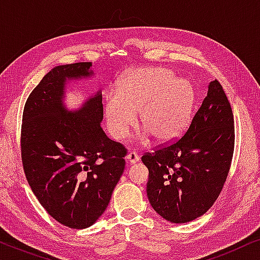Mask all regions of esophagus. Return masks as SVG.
Here are the masks:
<instances>
[{
	"mask_svg": "<svg viewBox=\"0 0 260 260\" xmlns=\"http://www.w3.org/2000/svg\"><path fill=\"white\" fill-rule=\"evenodd\" d=\"M140 161V156H138L135 151H131L126 155V163L127 165H135V163Z\"/></svg>",
	"mask_w": 260,
	"mask_h": 260,
	"instance_id": "34e87169",
	"label": "esophagus"
}]
</instances>
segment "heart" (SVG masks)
I'll return each mask as SVG.
<instances>
[{
  "mask_svg": "<svg viewBox=\"0 0 260 260\" xmlns=\"http://www.w3.org/2000/svg\"><path fill=\"white\" fill-rule=\"evenodd\" d=\"M194 102L190 81L179 79L172 71L156 67L134 70L120 78L116 95L105 99L106 126L115 140H123L135 125L138 112L140 127L158 143H167L186 130Z\"/></svg>",
  "mask_w": 260,
  "mask_h": 260,
  "instance_id": "heart-1",
  "label": "heart"
}]
</instances>
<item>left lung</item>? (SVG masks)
<instances>
[{
    "instance_id": "obj_1",
    "label": "left lung",
    "mask_w": 260,
    "mask_h": 260,
    "mask_svg": "<svg viewBox=\"0 0 260 260\" xmlns=\"http://www.w3.org/2000/svg\"><path fill=\"white\" fill-rule=\"evenodd\" d=\"M233 151L232 108L215 79L183 136L142 156L151 207L174 223L205 214L221 193Z\"/></svg>"
}]
</instances>
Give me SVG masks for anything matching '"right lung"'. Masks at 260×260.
Wrapping results in <instances>:
<instances>
[{"instance_id": "add662e5", "label": "right lung", "mask_w": 260, "mask_h": 260, "mask_svg": "<svg viewBox=\"0 0 260 260\" xmlns=\"http://www.w3.org/2000/svg\"><path fill=\"white\" fill-rule=\"evenodd\" d=\"M91 66L49 71L28 97L21 126V158L31 190L53 219L78 230L104 213L125 168V147L101 127V91L77 111L62 104L66 80L91 77Z\"/></svg>"}]
</instances>
